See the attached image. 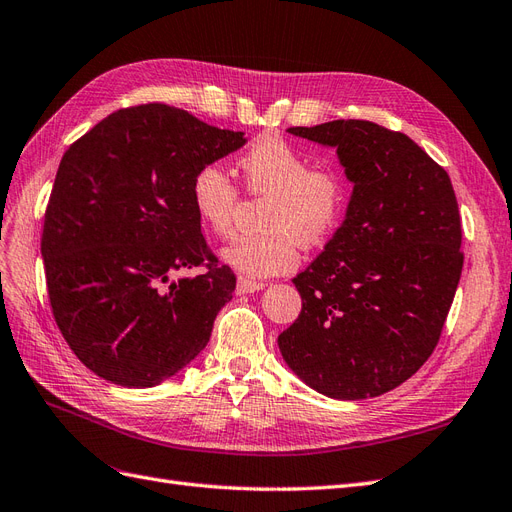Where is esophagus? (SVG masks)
Listing matches in <instances>:
<instances>
[{
    "label": "esophagus",
    "instance_id": "34e87169",
    "mask_svg": "<svg viewBox=\"0 0 512 512\" xmlns=\"http://www.w3.org/2000/svg\"><path fill=\"white\" fill-rule=\"evenodd\" d=\"M266 285L261 281H253V279H246V276H240L238 279V294H253V291L264 289Z\"/></svg>",
    "mask_w": 512,
    "mask_h": 512
}]
</instances>
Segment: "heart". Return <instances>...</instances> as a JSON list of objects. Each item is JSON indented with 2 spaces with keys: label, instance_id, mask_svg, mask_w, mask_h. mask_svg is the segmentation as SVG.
<instances>
[{
  "label": "heart",
  "instance_id": "1",
  "mask_svg": "<svg viewBox=\"0 0 512 512\" xmlns=\"http://www.w3.org/2000/svg\"><path fill=\"white\" fill-rule=\"evenodd\" d=\"M311 163L309 154L274 135L240 156L248 195L266 197L264 231L229 244L223 251L227 264L248 276L285 274L298 266L300 244L319 246L339 229L349 201L347 178L339 167ZM191 203L214 236L229 238L236 229L240 191L218 163L195 171Z\"/></svg>",
  "mask_w": 512,
  "mask_h": 512
}]
</instances>
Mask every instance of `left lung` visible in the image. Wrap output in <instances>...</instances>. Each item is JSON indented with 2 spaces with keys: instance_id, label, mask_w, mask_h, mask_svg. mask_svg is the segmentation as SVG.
Listing matches in <instances>:
<instances>
[{
  "instance_id": "left-lung-1",
  "label": "left lung",
  "mask_w": 512,
  "mask_h": 512,
  "mask_svg": "<svg viewBox=\"0 0 512 512\" xmlns=\"http://www.w3.org/2000/svg\"><path fill=\"white\" fill-rule=\"evenodd\" d=\"M287 130L337 148L354 195L343 225L294 279L302 311L279 349L326 397H377L410 379L442 337L463 270L455 191L399 130L367 120Z\"/></svg>"
}]
</instances>
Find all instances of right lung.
Segmentation results:
<instances>
[{
    "label": "right lung",
    "instance_id": "obj_1",
    "mask_svg": "<svg viewBox=\"0 0 512 512\" xmlns=\"http://www.w3.org/2000/svg\"><path fill=\"white\" fill-rule=\"evenodd\" d=\"M163 102L107 115L57 169L40 251L55 324L102 379L150 388L208 345L236 274L191 203L195 171L244 145ZM195 277L171 282L180 269Z\"/></svg>",
    "mask_w": 512,
    "mask_h": 512
}]
</instances>
